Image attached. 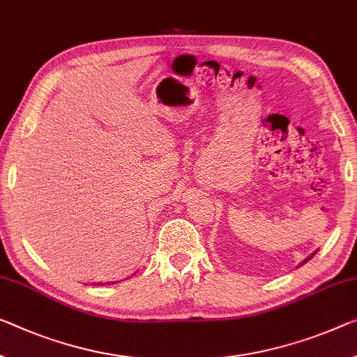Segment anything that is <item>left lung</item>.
Masks as SVG:
<instances>
[{
  "label": "left lung",
  "mask_w": 357,
  "mask_h": 357,
  "mask_svg": "<svg viewBox=\"0 0 357 357\" xmlns=\"http://www.w3.org/2000/svg\"><path fill=\"white\" fill-rule=\"evenodd\" d=\"M316 252H317V250H314V252H312V254H311V255H310V257H306V259H305V260H303V261H301V263H300V265H298V266H301V265H305V263H306V261H308V260H311V259H312V257H314V255H316Z\"/></svg>",
  "instance_id": "8db88e82"
}]
</instances>
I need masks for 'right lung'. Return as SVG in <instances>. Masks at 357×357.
Returning <instances> with one entry per match:
<instances>
[{
  "mask_svg": "<svg viewBox=\"0 0 357 357\" xmlns=\"http://www.w3.org/2000/svg\"><path fill=\"white\" fill-rule=\"evenodd\" d=\"M105 284H109V282H105ZM113 284H114V282H113ZM96 286H103V284H102V282H97Z\"/></svg>",
  "mask_w": 357,
  "mask_h": 357,
  "instance_id": "right-lung-1",
  "label": "right lung"
}]
</instances>
